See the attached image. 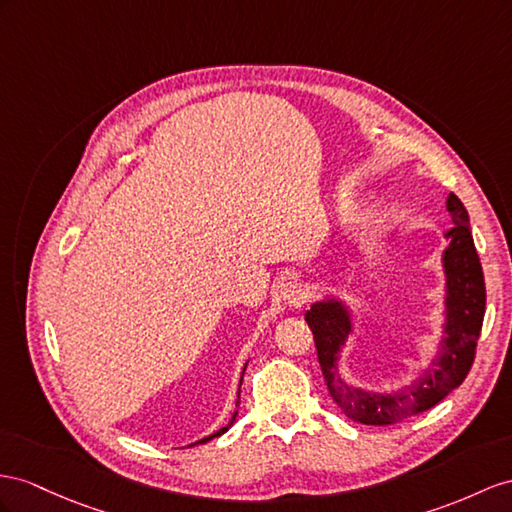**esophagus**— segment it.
<instances>
[{"label":"esophagus","mask_w":512,"mask_h":512,"mask_svg":"<svg viewBox=\"0 0 512 512\" xmlns=\"http://www.w3.org/2000/svg\"><path fill=\"white\" fill-rule=\"evenodd\" d=\"M277 290L285 300H290V303H300V300H303L300 298V283L294 274H281V279L277 281Z\"/></svg>","instance_id":"34e87169"}]
</instances>
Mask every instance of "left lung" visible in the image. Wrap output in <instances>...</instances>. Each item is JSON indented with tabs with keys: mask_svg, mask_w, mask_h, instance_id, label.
Masks as SVG:
<instances>
[{
	"mask_svg": "<svg viewBox=\"0 0 512 512\" xmlns=\"http://www.w3.org/2000/svg\"><path fill=\"white\" fill-rule=\"evenodd\" d=\"M445 207L454 227L445 233L448 248L441 259L445 272V335L441 337L437 357L432 359L435 368L426 370L424 376L396 393L368 391L350 385L337 370L339 352L352 333L350 309L342 300L326 298L313 303L305 313L313 339H316L318 361L331 398L355 422L387 426L424 413L461 385L474 363L487 290H484L480 257L471 238L465 205L450 192Z\"/></svg>",
	"mask_w": 512,
	"mask_h": 512,
	"instance_id": "left-lung-1",
	"label": "left lung"
}]
</instances>
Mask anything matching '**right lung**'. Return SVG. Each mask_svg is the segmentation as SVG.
<instances>
[{
  "label": "right lung",
  "mask_w": 512,
  "mask_h": 512,
  "mask_svg": "<svg viewBox=\"0 0 512 512\" xmlns=\"http://www.w3.org/2000/svg\"><path fill=\"white\" fill-rule=\"evenodd\" d=\"M244 370H246V365H244ZM242 376H244V372H242ZM240 385H242V378H240ZM238 398H240V391H238ZM238 402H240V400H238ZM235 415H238V411H235V413H233V417H231V422H229V424H227L225 428H220V430H216V432H214V435H209V437H203L201 441H196V443H207V441H212L214 437H220V435H225V432H227V430H229V428L233 426V422H235ZM196 443H192V445H196Z\"/></svg>",
  "instance_id": "1"
}]
</instances>
